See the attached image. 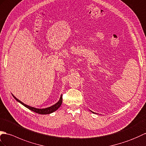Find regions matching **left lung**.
<instances>
[{"label":"left lung","instance_id":"left-lung-1","mask_svg":"<svg viewBox=\"0 0 146 146\" xmlns=\"http://www.w3.org/2000/svg\"><path fill=\"white\" fill-rule=\"evenodd\" d=\"M91 112H92V111H91ZM93 113H94V112H93Z\"/></svg>","mask_w":146,"mask_h":146}]
</instances>
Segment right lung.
I'll list each match as a JSON object with an SVG mask.
<instances>
[{"label": "right lung", "instance_id": "add662e5", "mask_svg": "<svg viewBox=\"0 0 146 146\" xmlns=\"http://www.w3.org/2000/svg\"><path fill=\"white\" fill-rule=\"evenodd\" d=\"M13 97H14V99L17 100V102H20L21 104L23 105L24 106H25V108H27V109H30L31 111H33L34 112H36L37 114H51V113H52L54 112H55L56 111L59 109L60 108V106L62 104V96H60V98L59 101H58L56 104H55L54 105L50 107H48V108H43V109H38V108H33V107H31V106H29L28 105L25 104L24 103H23L22 102H21V100H19L18 99H17L15 98V97L12 94Z\"/></svg>", "mask_w": 146, "mask_h": 146}]
</instances>
